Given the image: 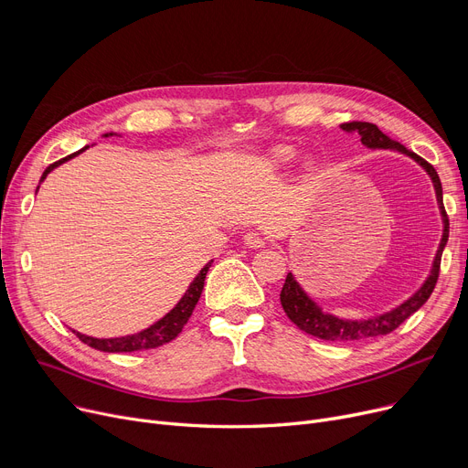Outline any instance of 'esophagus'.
<instances>
[{
  "instance_id": "1",
  "label": "esophagus",
  "mask_w": 468,
  "mask_h": 468,
  "mask_svg": "<svg viewBox=\"0 0 468 468\" xmlns=\"http://www.w3.org/2000/svg\"><path fill=\"white\" fill-rule=\"evenodd\" d=\"M265 242H267V239L260 231H249L247 235H244V244L250 249H263Z\"/></svg>"
}]
</instances>
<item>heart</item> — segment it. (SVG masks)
<instances>
[{
	"label": "heart",
	"instance_id": "b5f03b06",
	"mask_svg": "<svg viewBox=\"0 0 468 468\" xmlns=\"http://www.w3.org/2000/svg\"><path fill=\"white\" fill-rule=\"evenodd\" d=\"M292 157H293L292 147H279V150L273 154V159L277 163H288Z\"/></svg>",
	"mask_w": 468,
	"mask_h": 468
}]
</instances>
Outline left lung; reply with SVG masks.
I'll return each instance as SVG.
<instances>
[{"label":"left lung","mask_w":468,"mask_h":468,"mask_svg":"<svg viewBox=\"0 0 468 468\" xmlns=\"http://www.w3.org/2000/svg\"><path fill=\"white\" fill-rule=\"evenodd\" d=\"M343 131L347 133H358L360 134V142L372 150H397L402 152L404 155H410L411 159H415L420 163L427 172L434 184L436 189V199L440 205V212H441V219H444V235H441L440 247L431 269V275L425 281V284L417 290L410 300H406L402 305H399L397 309H392L385 314H379L376 318H367V321H343V318H337L334 314L324 313L321 307H318L307 293L303 292V288L298 284V281L293 279L292 273H288L284 286L281 290V303L284 313L288 314L290 321L296 324L300 330H303L309 335H314L318 339H326V341H356V339H367V337H378V335H385L390 334L392 330H397L408 316H411L417 309H420L429 298L436 286L438 275H440V260H441V252H444V247L450 237V219L444 208V199H441V184L440 178L436 175V170L431 163H427L423 157H420L417 154L406 150V147L400 142L390 140L387 134H383L374 122H364V121H351V122H343L341 125Z\"/></svg>","instance_id":"left-lung-1"}]
</instances>
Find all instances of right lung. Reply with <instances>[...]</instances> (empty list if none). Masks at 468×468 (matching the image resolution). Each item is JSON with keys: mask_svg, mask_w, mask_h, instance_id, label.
<instances>
[{"mask_svg": "<svg viewBox=\"0 0 468 468\" xmlns=\"http://www.w3.org/2000/svg\"><path fill=\"white\" fill-rule=\"evenodd\" d=\"M104 136H112L110 134H104ZM83 150H87V145L83 147ZM83 150L71 154L53 165H48L43 172V176L39 182H43L47 178L48 172H51L53 168H57L58 165H62L64 161L71 159L80 155ZM39 189V186H37ZM210 267V261L201 269V273L195 277V281L189 284V288L186 290V293L182 296V300L176 303V307L172 309L170 313H166L161 321H157L155 324H152L150 328H145L138 334H133V335H125V337H110V339H98V337H90V335H85V334H80L73 330V334H76L83 343H87L89 347L92 349H98V351H104V353H133V351H144V349H155V347H161L165 346V343L175 339L184 324L189 321V316L197 305V302H199L201 298V292H203V286H205V279H207V271Z\"/></svg>", "mask_w": 468, "mask_h": 468, "instance_id": "obj_1", "label": "right lung"}]
</instances>
